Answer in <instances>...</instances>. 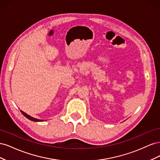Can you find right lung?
<instances>
[{"label": "right lung", "instance_id": "1", "mask_svg": "<svg viewBox=\"0 0 160 160\" xmlns=\"http://www.w3.org/2000/svg\"><path fill=\"white\" fill-rule=\"evenodd\" d=\"M21 113H22V115L25 116V117H26L27 119H28L31 120V121H32V122H43V120H41V119H36V118H34L31 117V116L28 115V114H27L26 113L24 112V111H22L21 110Z\"/></svg>", "mask_w": 160, "mask_h": 160}]
</instances>
